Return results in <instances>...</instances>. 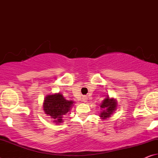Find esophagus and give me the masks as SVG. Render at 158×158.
I'll list each match as a JSON object with an SVG mask.
<instances>
[{
	"label": "esophagus",
	"mask_w": 158,
	"mask_h": 158,
	"mask_svg": "<svg viewBox=\"0 0 158 158\" xmlns=\"http://www.w3.org/2000/svg\"><path fill=\"white\" fill-rule=\"evenodd\" d=\"M83 102H87V98L86 97H83Z\"/></svg>",
	"instance_id": "obj_1"
}]
</instances>
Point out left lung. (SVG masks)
<instances>
[{"instance_id": "left-lung-1", "label": "left lung", "mask_w": 158, "mask_h": 158, "mask_svg": "<svg viewBox=\"0 0 158 158\" xmlns=\"http://www.w3.org/2000/svg\"><path fill=\"white\" fill-rule=\"evenodd\" d=\"M100 108L102 109L103 111H101L100 117L102 118V119L105 120L108 118H110L113 112L116 110L117 101L116 99L110 98L109 95H107L102 102Z\"/></svg>"}]
</instances>
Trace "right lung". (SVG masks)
<instances>
[{"label":"right lung","mask_w":158,"mask_h":158,"mask_svg":"<svg viewBox=\"0 0 158 158\" xmlns=\"http://www.w3.org/2000/svg\"><path fill=\"white\" fill-rule=\"evenodd\" d=\"M73 100H67L60 93L47 95L44 98L43 109L47 115L53 118L56 124L63 123V116L70 111L73 106Z\"/></svg>","instance_id":"1"}]
</instances>
